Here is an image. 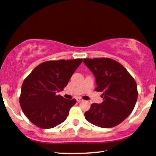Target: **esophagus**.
Masks as SVG:
<instances>
[{
    "label": "esophagus",
    "mask_w": 156,
    "mask_h": 156,
    "mask_svg": "<svg viewBox=\"0 0 156 156\" xmlns=\"http://www.w3.org/2000/svg\"><path fill=\"white\" fill-rule=\"evenodd\" d=\"M76 101H78V102H81V101H83V99L81 98H77Z\"/></svg>",
    "instance_id": "obj_1"
}]
</instances>
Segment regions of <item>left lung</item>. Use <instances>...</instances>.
<instances>
[{
	"label": "left lung",
	"instance_id": "left-lung-1",
	"mask_svg": "<svg viewBox=\"0 0 156 156\" xmlns=\"http://www.w3.org/2000/svg\"><path fill=\"white\" fill-rule=\"evenodd\" d=\"M83 63L94 75L95 91L102 92L103 100L101 104H91L85 118L98 127H115L134 108L138 98L136 83L128 70L113 59L84 58Z\"/></svg>",
	"mask_w": 156,
	"mask_h": 156
}]
</instances>
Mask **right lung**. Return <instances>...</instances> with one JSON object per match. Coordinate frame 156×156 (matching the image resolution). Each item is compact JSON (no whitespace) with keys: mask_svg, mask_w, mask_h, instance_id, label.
Here are the masks:
<instances>
[{"mask_svg":"<svg viewBox=\"0 0 156 156\" xmlns=\"http://www.w3.org/2000/svg\"><path fill=\"white\" fill-rule=\"evenodd\" d=\"M82 58L49 61L41 63L26 77L19 98L25 115L43 129L55 127L65 121L76 103L57 95L67 86Z\"/></svg>","mask_w":156,"mask_h":156,"instance_id":"1","label":"right lung"}]
</instances>
